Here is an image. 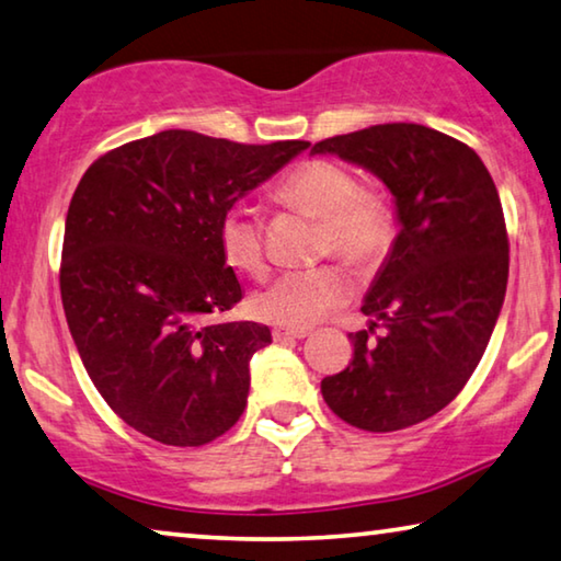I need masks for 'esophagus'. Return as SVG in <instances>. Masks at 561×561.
Segmentation results:
<instances>
[{
  "label": "esophagus",
  "mask_w": 561,
  "mask_h": 561,
  "mask_svg": "<svg viewBox=\"0 0 561 561\" xmlns=\"http://www.w3.org/2000/svg\"><path fill=\"white\" fill-rule=\"evenodd\" d=\"M309 329H287V327H274L272 336L274 342H289V340H305Z\"/></svg>",
  "instance_id": "esophagus-1"
}]
</instances>
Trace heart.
I'll return each mask as SVG.
<instances>
[{
    "label": "heart",
    "mask_w": 561,
    "mask_h": 561,
    "mask_svg": "<svg viewBox=\"0 0 561 561\" xmlns=\"http://www.w3.org/2000/svg\"><path fill=\"white\" fill-rule=\"evenodd\" d=\"M277 197L305 215L322 219L319 254H336L362 272L385 262L397 239V207L379 184L357 182L332 159H307L284 176ZM219 249L232 270L262 277L266 272L264 232L254 211L232 207L219 221ZM354 295V279L336 262L284 272L252 297V312L264 322L307 329Z\"/></svg>",
    "instance_id": "b5f03b06"
}]
</instances>
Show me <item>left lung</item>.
Wrapping results in <instances>:
<instances>
[{
	"mask_svg": "<svg viewBox=\"0 0 561 561\" xmlns=\"http://www.w3.org/2000/svg\"><path fill=\"white\" fill-rule=\"evenodd\" d=\"M312 152L375 172L402 225L362 305L375 322L352 334L354 357L322 379V397L364 432L420 424L465 389L500 317L510 277L500 194L474 149L422 124H377Z\"/></svg>",
	"mask_w": 561,
	"mask_h": 561,
	"instance_id": "obj_1",
	"label": "left lung"
}]
</instances>
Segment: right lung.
Returning a JSON list of instances; mask_svg holds the SVG:
<instances>
[{
	"label": "right lung",
	"instance_id": "obj_1",
	"mask_svg": "<svg viewBox=\"0 0 561 561\" xmlns=\"http://www.w3.org/2000/svg\"><path fill=\"white\" fill-rule=\"evenodd\" d=\"M307 147L167 129L110 149L77 184L61 305L89 379L131 430L202 447L242 416L249 359L272 334L256 322H211L242 299L219 221Z\"/></svg>",
	"mask_w": 561,
	"mask_h": 561
}]
</instances>
